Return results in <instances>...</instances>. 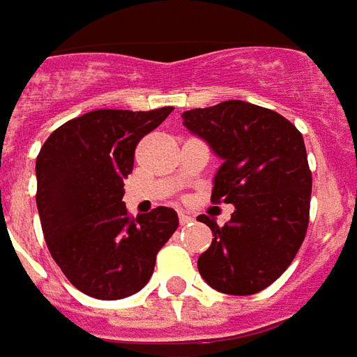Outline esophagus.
<instances>
[{
	"mask_svg": "<svg viewBox=\"0 0 357 357\" xmlns=\"http://www.w3.org/2000/svg\"><path fill=\"white\" fill-rule=\"evenodd\" d=\"M178 221H181V225H188L194 221V217L188 213H184V211H181V213H178Z\"/></svg>",
	"mask_w": 357,
	"mask_h": 357,
	"instance_id": "obj_1",
	"label": "esophagus"
}]
</instances>
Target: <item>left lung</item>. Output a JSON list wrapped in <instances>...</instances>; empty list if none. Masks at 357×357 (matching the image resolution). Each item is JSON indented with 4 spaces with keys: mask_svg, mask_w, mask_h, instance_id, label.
I'll use <instances>...</instances> for the list:
<instances>
[{
    "mask_svg": "<svg viewBox=\"0 0 357 357\" xmlns=\"http://www.w3.org/2000/svg\"><path fill=\"white\" fill-rule=\"evenodd\" d=\"M183 119L223 159L211 202L234 206L223 227L198 217L215 236L198 257L199 275L225 294H255L287 271L305 238L312 171L304 138L277 111L240 100L184 111Z\"/></svg>",
    "mask_w": 357,
    "mask_h": 357,
    "instance_id": "1",
    "label": "left lung"
}]
</instances>
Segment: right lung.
Returning a JSON list of instances; mask_svg holds the SVG:
<instances>
[{"mask_svg":"<svg viewBox=\"0 0 357 357\" xmlns=\"http://www.w3.org/2000/svg\"><path fill=\"white\" fill-rule=\"evenodd\" d=\"M171 111H90L53 130L38 153L36 206L47 250L70 284L92 298L142 290L178 227L171 207L130 217L123 202L136 146Z\"/></svg>","mask_w":357,"mask_h":357,"instance_id":"right-lung-1","label":"right lung"}]
</instances>
